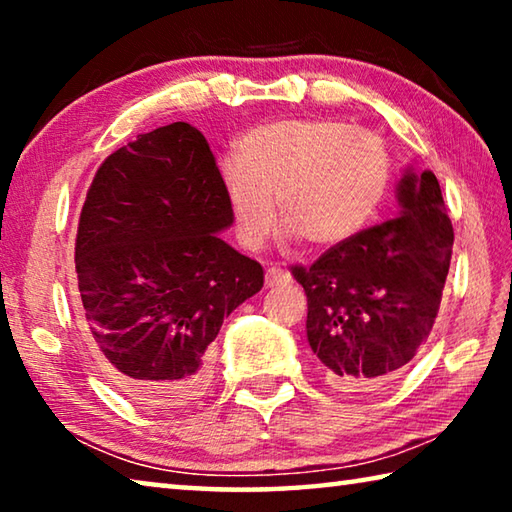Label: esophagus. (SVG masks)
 Here are the masks:
<instances>
[{
  "mask_svg": "<svg viewBox=\"0 0 512 512\" xmlns=\"http://www.w3.org/2000/svg\"><path fill=\"white\" fill-rule=\"evenodd\" d=\"M289 280H291V273L284 271V268H277V266L268 268L266 277H264L266 287H277V284H284V282H289Z\"/></svg>",
  "mask_w": 512,
  "mask_h": 512,
  "instance_id": "esophagus-1",
  "label": "esophagus"
}]
</instances>
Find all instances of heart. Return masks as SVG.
Wrapping results in <instances>:
<instances>
[{
    "label": "heart",
    "mask_w": 512,
    "mask_h": 512,
    "mask_svg": "<svg viewBox=\"0 0 512 512\" xmlns=\"http://www.w3.org/2000/svg\"><path fill=\"white\" fill-rule=\"evenodd\" d=\"M381 137L334 119H287L244 135L221 183L241 244L257 250L277 223L309 248L341 246L366 228L388 187Z\"/></svg>",
    "instance_id": "obj_1"
}]
</instances>
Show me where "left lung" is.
Segmentation results:
<instances>
[{
    "label": "left lung",
    "instance_id": "1",
    "mask_svg": "<svg viewBox=\"0 0 512 512\" xmlns=\"http://www.w3.org/2000/svg\"><path fill=\"white\" fill-rule=\"evenodd\" d=\"M400 214L291 266L307 293V341L329 384L366 391L402 375L443 298L454 228L433 173L404 169Z\"/></svg>",
    "mask_w": 512,
    "mask_h": 512
}]
</instances>
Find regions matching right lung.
<instances>
[{
    "label": "right lung",
    "mask_w": 512,
    "mask_h": 512,
    "mask_svg": "<svg viewBox=\"0 0 512 512\" xmlns=\"http://www.w3.org/2000/svg\"><path fill=\"white\" fill-rule=\"evenodd\" d=\"M232 221L210 144L185 121L137 135L92 180L74 253L83 329L146 409L203 393L223 318L264 287L262 266L221 239Z\"/></svg>",
    "instance_id": "1"
}]
</instances>
